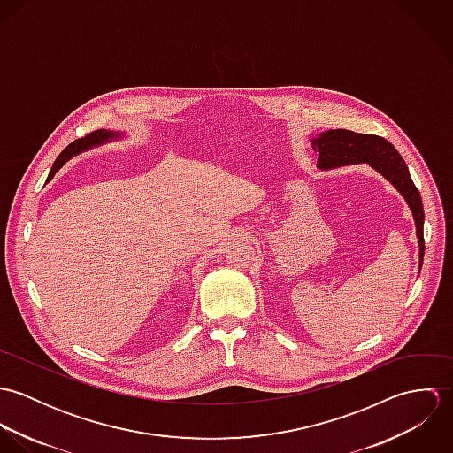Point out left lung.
I'll return each mask as SVG.
<instances>
[{"mask_svg":"<svg viewBox=\"0 0 453 453\" xmlns=\"http://www.w3.org/2000/svg\"><path fill=\"white\" fill-rule=\"evenodd\" d=\"M318 157L319 169H336L345 165L368 164L397 190L408 203L415 232L418 239V266L424 261V207L418 190L415 188L410 171L397 150L384 137L372 134H357L352 130L331 129L311 139Z\"/></svg>","mask_w":453,"mask_h":453,"instance_id":"1","label":"left lung"}]
</instances>
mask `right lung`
I'll return each mask as SVG.
<instances>
[{"label":"right lung","mask_w":453,"mask_h":453,"mask_svg":"<svg viewBox=\"0 0 453 453\" xmlns=\"http://www.w3.org/2000/svg\"><path fill=\"white\" fill-rule=\"evenodd\" d=\"M124 135H126V132L101 129L96 130V132H92V134H88V135H85V137H81V139L73 141L65 150H63V153H61V155L58 157V160L54 162V165H52V169H50V174H49V178H47V183L56 176V173L65 165V162H67L69 158H73L74 155H78V153H81V151H85V150H90V148L106 144V142H110V141H119V139H122Z\"/></svg>","instance_id":"right-lung-1"}]
</instances>
